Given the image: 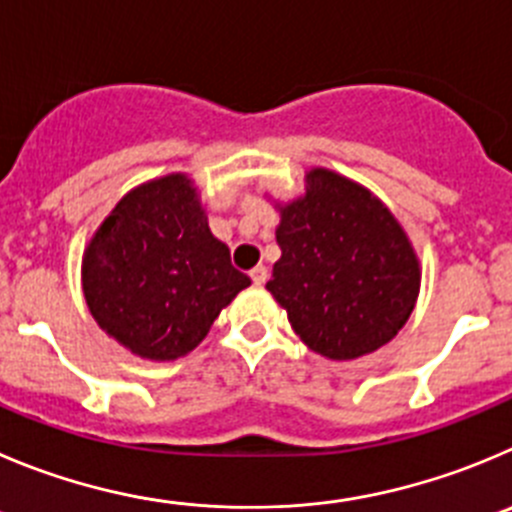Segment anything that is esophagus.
<instances>
[{"label":"esophagus","mask_w":512,"mask_h":512,"mask_svg":"<svg viewBox=\"0 0 512 512\" xmlns=\"http://www.w3.org/2000/svg\"><path fill=\"white\" fill-rule=\"evenodd\" d=\"M250 278H252V283H255V285H265L267 278H270V272H267L265 265H257V267H252V270H250Z\"/></svg>","instance_id":"esophagus-1"}]
</instances>
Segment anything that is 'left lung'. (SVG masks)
I'll use <instances>...</instances> for the list:
<instances>
[{
    "label": "left lung",
    "mask_w": 512,
    "mask_h": 512,
    "mask_svg": "<svg viewBox=\"0 0 512 512\" xmlns=\"http://www.w3.org/2000/svg\"><path fill=\"white\" fill-rule=\"evenodd\" d=\"M283 250L267 290L300 341L333 361L389 343L419 295V262L394 214L356 181L305 174V197L280 207Z\"/></svg>",
    "instance_id": "obj_1"
}]
</instances>
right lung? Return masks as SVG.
<instances>
[{"label": "right lung", "mask_w": 512, "mask_h": 512, "mask_svg": "<svg viewBox=\"0 0 512 512\" xmlns=\"http://www.w3.org/2000/svg\"><path fill=\"white\" fill-rule=\"evenodd\" d=\"M247 285L184 174L128 191L83 257L85 303L98 326L151 361L197 348Z\"/></svg>", "instance_id": "obj_1"}]
</instances>
